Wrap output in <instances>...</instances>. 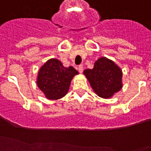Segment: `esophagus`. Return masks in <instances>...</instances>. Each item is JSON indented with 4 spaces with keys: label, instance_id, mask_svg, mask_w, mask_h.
Wrapping results in <instances>:
<instances>
[{
    "label": "esophagus",
    "instance_id": "esophagus-1",
    "mask_svg": "<svg viewBox=\"0 0 151 151\" xmlns=\"http://www.w3.org/2000/svg\"><path fill=\"white\" fill-rule=\"evenodd\" d=\"M78 71H79V73H81L82 72H83V70H84V67H83V65H80V66H78Z\"/></svg>",
    "mask_w": 151,
    "mask_h": 151
}]
</instances>
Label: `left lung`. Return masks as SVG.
Returning a JSON list of instances; mask_svg holds the SVG:
<instances>
[{
    "mask_svg": "<svg viewBox=\"0 0 151 151\" xmlns=\"http://www.w3.org/2000/svg\"><path fill=\"white\" fill-rule=\"evenodd\" d=\"M83 73L95 94L102 99L112 98L122 88V69L105 56L98 59L92 69L85 70Z\"/></svg>",
    "mask_w": 151,
    "mask_h": 151,
    "instance_id": "8db88e82",
    "label": "left lung"
}]
</instances>
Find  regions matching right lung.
Listing matches in <instances>:
<instances>
[{
    "mask_svg": "<svg viewBox=\"0 0 151 151\" xmlns=\"http://www.w3.org/2000/svg\"><path fill=\"white\" fill-rule=\"evenodd\" d=\"M78 74L73 67H65L57 59L48 60L38 72L36 84L50 100L62 99L69 91L72 79Z\"/></svg>",
    "mask_w": 151,
    "mask_h": 151,
    "instance_id": "right-lung-1",
    "label": "right lung"
}]
</instances>
